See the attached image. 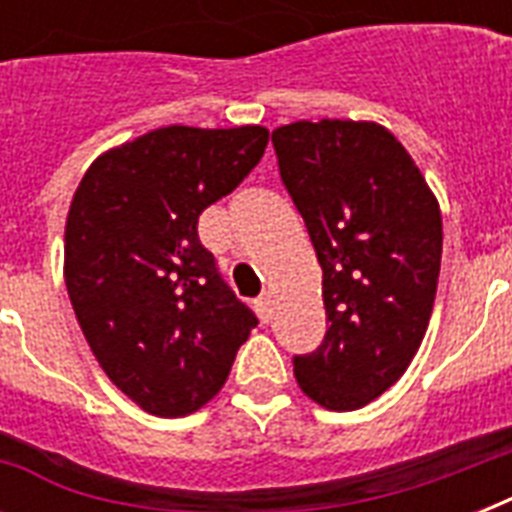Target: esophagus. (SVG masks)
<instances>
[{
	"instance_id": "1",
	"label": "esophagus",
	"mask_w": 512,
	"mask_h": 512,
	"mask_svg": "<svg viewBox=\"0 0 512 512\" xmlns=\"http://www.w3.org/2000/svg\"><path fill=\"white\" fill-rule=\"evenodd\" d=\"M255 311H257V316H260V321H271V295H268V292H263V295L257 297L255 300Z\"/></svg>"
}]
</instances>
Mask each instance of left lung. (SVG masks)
Segmentation results:
<instances>
[{
  "mask_svg": "<svg viewBox=\"0 0 512 512\" xmlns=\"http://www.w3.org/2000/svg\"><path fill=\"white\" fill-rule=\"evenodd\" d=\"M281 180L321 263L327 335L295 358L297 385L332 412L382 396L428 332L441 271V207L393 132L321 119L273 130Z\"/></svg>",
  "mask_w": 512,
  "mask_h": 512,
  "instance_id": "1",
  "label": "left lung"
}]
</instances>
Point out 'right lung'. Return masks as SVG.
Here are the masks:
<instances>
[{
    "label": "right lung",
    "instance_id": "1",
    "mask_svg": "<svg viewBox=\"0 0 512 512\" xmlns=\"http://www.w3.org/2000/svg\"><path fill=\"white\" fill-rule=\"evenodd\" d=\"M265 146L260 124H172L108 148L76 188L63 244L68 297L100 369L143 412L185 417L212 401L257 327L196 223Z\"/></svg>",
    "mask_w": 512,
    "mask_h": 512
}]
</instances>
